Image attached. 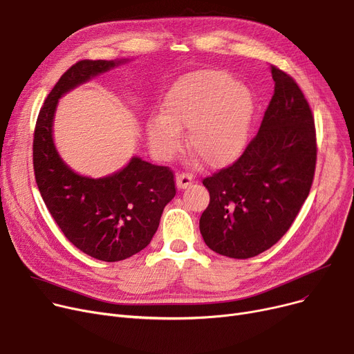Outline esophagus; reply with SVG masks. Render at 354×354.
<instances>
[{"instance_id": "1", "label": "esophagus", "mask_w": 354, "mask_h": 354, "mask_svg": "<svg viewBox=\"0 0 354 354\" xmlns=\"http://www.w3.org/2000/svg\"><path fill=\"white\" fill-rule=\"evenodd\" d=\"M193 176L187 174V173H178L176 177V183L178 189H187L190 184L193 183Z\"/></svg>"}]
</instances>
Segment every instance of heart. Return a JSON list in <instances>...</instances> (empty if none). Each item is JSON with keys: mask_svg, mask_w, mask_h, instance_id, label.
<instances>
[{"mask_svg": "<svg viewBox=\"0 0 354 354\" xmlns=\"http://www.w3.org/2000/svg\"><path fill=\"white\" fill-rule=\"evenodd\" d=\"M254 105L248 92L230 75L198 71L184 76L168 91L162 115L151 118L147 133L160 158L173 157L189 127L187 147L209 167L236 158L246 144Z\"/></svg>", "mask_w": 354, "mask_h": 354, "instance_id": "heart-1", "label": "heart"}]
</instances>
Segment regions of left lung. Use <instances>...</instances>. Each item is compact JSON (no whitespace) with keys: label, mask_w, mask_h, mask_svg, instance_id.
<instances>
[{"label":"left lung","mask_w":354,"mask_h":354,"mask_svg":"<svg viewBox=\"0 0 354 354\" xmlns=\"http://www.w3.org/2000/svg\"><path fill=\"white\" fill-rule=\"evenodd\" d=\"M275 82L257 136L242 156L203 178L210 203L200 217L206 245L248 259L275 245L308 197L315 173L314 116L297 82L271 64Z\"/></svg>","instance_id":"obj_1"}]
</instances>
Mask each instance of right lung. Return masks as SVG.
<instances>
[{"mask_svg":"<svg viewBox=\"0 0 354 354\" xmlns=\"http://www.w3.org/2000/svg\"><path fill=\"white\" fill-rule=\"evenodd\" d=\"M122 60H80L67 69L41 106L32 140V167L40 194L57 226L86 255L118 262L153 239L165 205L176 196L174 173L133 157L104 178L72 171L59 157L52 127L62 95Z\"/></svg>","mask_w":354,"mask_h":354,"instance_id":"add662e5","label":"right lung"}]
</instances>
